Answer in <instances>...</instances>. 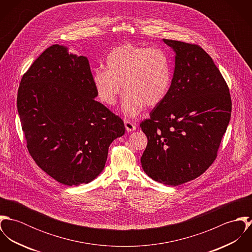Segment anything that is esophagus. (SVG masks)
Wrapping results in <instances>:
<instances>
[{"mask_svg":"<svg viewBox=\"0 0 252 252\" xmlns=\"http://www.w3.org/2000/svg\"><path fill=\"white\" fill-rule=\"evenodd\" d=\"M124 124H125V128L127 130V132H132V131L136 130V128H137V125L135 123L131 122L130 120H125Z\"/></svg>","mask_w":252,"mask_h":252,"instance_id":"1","label":"esophagus"}]
</instances>
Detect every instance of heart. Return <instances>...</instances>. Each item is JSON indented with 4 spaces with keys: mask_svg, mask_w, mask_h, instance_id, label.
Listing matches in <instances>:
<instances>
[{
    "mask_svg": "<svg viewBox=\"0 0 252 252\" xmlns=\"http://www.w3.org/2000/svg\"><path fill=\"white\" fill-rule=\"evenodd\" d=\"M105 66L106 71L96 70L92 76L97 97L104 105L112 107L123 84L122 111L127 117L138 116L144 106L157 107L171 89V61L159 48L123 43L108 52Z\"/></svg>",
    "mask_w": 252,
    "mask_h": 252,
    "instance_id": "b5f03b06",
    "label": "heart"
}]
</instances>
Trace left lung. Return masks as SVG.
I'll use <instances>...</instances> for the list:
<instances>
[{
	"label": "left lung",
	"instance_id": "1",
	"mask_svg": "<svg viewBox=\"0 0 252 252\" xmlns=\"http://www.w3.org/2000/svg\"><path fill=\"white\" fill-rule=\"evenodd\" d=\"M175 52L166 99L141 123L147 145L144 173L177 186L201 176L215 161L231 118L229 88L212 57L200 46L163 39Z\"/></svg>",
	"mask_w": 252,
	"mask_h": 252
}]
</instances>
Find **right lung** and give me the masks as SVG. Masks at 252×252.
<instances>
[{
	"instance_id": "add662e5",
	"label": "right lung",
	"mask_w": 252,
	"mask_h": 252,
	"mask_svg": "<svg viewBox=\"0 0 252 252\" xmlns=\"http://www.w3.org/2000/svg\"><path fill=\"white\" fill-rule=\"evenodd\" d=\"M96 97L87 57L65 45L46 48L21 79L17 110L29 153L62 184L95 180L109 145L125 133L122 119Z\"/></svg>"
}]
</instances>
